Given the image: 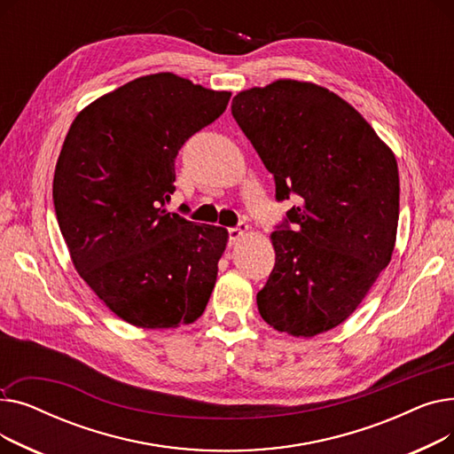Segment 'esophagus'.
Instances as JSON below:
<instances>
[{"instance_id": "obj_1", "label": "esophagus", "mask_w": 454, "mask_h": 454, "mask_svg": "<svg viewBox=\"0 0 454 454\" xmlns=\"http://www.w3.org/2000/svg\"><path fill=\"white\" fill-rule=\"evenodd\" d=\"M248 233V224L245 221H241L237 226L228 228V237H230V243L235 245L237 241H241L243 237Z\"/></svg>"}]
</instances>
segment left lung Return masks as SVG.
I'll use <instances>...</instances> for the list:
<instances>
[{
    "instance_id": "8db88e82",
    "label": "left lung",
    "mask_w": 454,
    "mask_h": 454,
    "mask_svg": "<svg viewBox=\"0 0 454 454\" xmlns=\"http://www.w3.org/2000/svg\"><path fill=\"white\" fill-rule=\"evenodd\" d=\"M231 115L272 173L276 200L296 197L270 237L276 263L257 293L259 315L315 337L342 324L390 263L397 161L359 112L311 82L237 93Z\"/></svg>"
}]
</instances>
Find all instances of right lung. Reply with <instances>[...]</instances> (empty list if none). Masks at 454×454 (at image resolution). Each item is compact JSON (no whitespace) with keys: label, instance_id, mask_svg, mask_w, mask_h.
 Masks as SVG:
<instances>
[{"label":"right lung","instance_id":"1","mask_svg":"<svg viewBox=\"0 0 454 454\" xmlns=\"http://www.w3.org/2000/svg\"><path fill=\"white\" fill-rule=\"evenodd\" d=\"M173 74L139 77L86 106L57 161L53 204L81 278L125 322H195L217 281L228 231L167 211L184 143L228 106Z\"/></svg>","mask_w":454,"mask_h":454}]
</instances>
